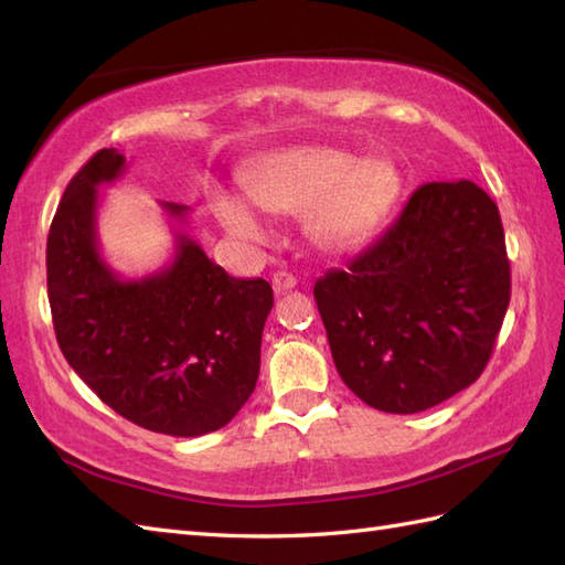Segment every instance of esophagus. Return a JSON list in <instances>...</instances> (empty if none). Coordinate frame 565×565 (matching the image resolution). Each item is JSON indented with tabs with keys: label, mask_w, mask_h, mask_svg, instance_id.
Here are the masks:
<instances>
[{
	"label": "esophagus",
	"mask_w": 565,
	"mask_h": 565,
	"mask_svg": "<svg viewBox=\"0 0 565 565\" xmlns=\"http://www.w3.org/2000/svg\"><path fill=\"white\" fill-rule=\"evenodd\" d=\"M271 286H274L276 294L291 291L294 286H296V276L289 274V271H276V274L271 276Z\"/></svg>",
	"instance_id": "esophagus-1"
}]
</instances>
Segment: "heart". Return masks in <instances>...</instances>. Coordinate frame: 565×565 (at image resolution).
Masks as SVG:
<instances>
[{
	"instance_id": "b5f03b06",
	"label": "heart",
	"mask_w": 565,
	"mask_h": 565,
	"mask_svg": "<svg viewBox=\"0 0 565 565\" xmlns=\"http://www.w3.org/2000/svg\"><path fill=\"white\" fill-rule=\"evenodd\" d=\"M249 196L274 213L308 211V233L322 249H352L376 231L398 194V177L381 160L328 146H298L271 152L245 174ZM245 194L221 189L215 215L227 233L259 243L267 223Z\"/></svg>"
}]
</instances>
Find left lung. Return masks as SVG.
I'll use <instances>...</instances> for the list:
<instances>
[{"label": "left lung", "instance_id": "left-lung-1", "mask_svg": "<svg viewBox=\"0 0 565 565\" xmlns=\"http://www.w3.org/2000/svg\"><path fill=\"white\" fill-rule=\"evenodd\" d=\"M334 366L383 413L413 415L483 374L510 306L495 201L468 179L415 189L347 269L316 281Z\"/></svg>", "mask_w": 565, "mask_h": 565}]
</instances>
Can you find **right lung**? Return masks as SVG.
<instances>
[{
    "instance_id": "1",
    "label": "right lung",
    "mask_w": 565,
    "mask_h": 565,
    "mask_svg": "<svg viewBox=\"0 0 565 565\" xmlns=\"http://www.w3.org/2000/svg\"><path fill=\"white\" fill-rule=\"evenodd\" d=\"M126 170L104 148L72 177L47 233V301L75 374L121 417L172 437L225 427L255 391L262 330L274 306L264 279H233L186 233L174 259L121 279L97 243L102 184ZM162 209L186 221L189 206Z\"/></svg>"
}]
</instances>
